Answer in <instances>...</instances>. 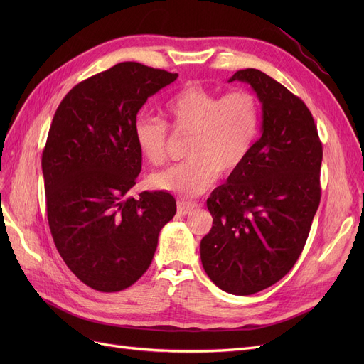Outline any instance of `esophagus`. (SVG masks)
Masks as SVG:
<instances>
[{"label":"esophagus","instance_id":"esophagus-1","mask_svg":"<svg viewBox=\"0 0 364 364\" xmlns=\"http://www.w3.org/2000/svg\"><path fill=\"white\" fill-rule=\"evenodd\" d=\"M195 208H198V203H195V202H187V200L177 202L178 215H187V214H190V211H193Z\"/></svg>","mask_w":364,"mask_h":364}]
</instances>
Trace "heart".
<instances>
[{
  "mask_svg": "<svg viewBox=\"0 0 364 364\" xmlns=\"http://www.w3.org/2000/svg\"><path fill=\"white\" fill-rule=\"evenodd\" d=\"M169 125L188 132L187 159L150 177V184L164 192L196 196L211 187L218 172L232 176L245 164L255 146L261 109L257 95L237 90L221 95L202 85H187L162 105ZM132 136L141 158L161 165L166 158L168 128L156 118L139 117Z\"/></svg>",
  "mask_w": 364,
  "mask_h": 364,
  "instance_id": "1",
  "label": "heart"
}]
</instances>
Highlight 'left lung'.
Wrapping results in <instances>:
<instances>
[{
    "instance_id": "1",
    "label": "left lung",
    "mask_w": 364,
    "mask_h": 364,
    "mask_svg": "<svg viewBox=\"0 0 364 364\" xmlns=\"http://www.w3.org/2000/svg\"><path fill=\"white\" fill-rule=\"evenodd\" d=\"M250 84L262 106L261 137L245 164L206 200L214 221L200 259L220 289L252 295L289 273L320 203L323 149L313 114L258 69L228 82Z\"/></svg>"
}]
</instances>
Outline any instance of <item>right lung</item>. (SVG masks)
<instances>
[{
	"instance_id": "add662e5",
	"label": "right lung",
	"mask_w": 364,
	"mask_h": 364,
	"mask_svg": "<svg viewBox=\"0 0 364 364\" xmlns=\"http://www.w3.org/2000/svg\"><path fill=\"white\" fill-rule=\"evenodd\" d=\"M178 73L124 62L73 87L43 151L47 217L57 251L90 288L118 292L155 255L177 203L166 192L128 196L141 171L132 125L150 95Z\"/></svg>"
}]
</instances>
